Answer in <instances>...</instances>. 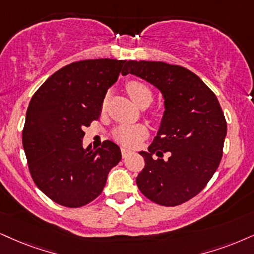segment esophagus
<instances>
[{
  "instance_id": "1",
  "label": "esophagus",
  "mask_w": 254,
  "mask_h": 254,
  "mask_svg": "<svg viewBox=\"0 0 254 254\" xmlns=\"http://www.w3.org/2000/svg\"><path fill=\"white\" fill-rule=\"evenodd\" d=\"M121 153H122V158H126L127 155L132 154V151H129V149L124 148V147H122V148H121Z\"/></svg>"
}]
</instances>
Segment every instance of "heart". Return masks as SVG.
Wrapping results in <instances>:
<instances>
[{"mask_svg": "<svg viewBox=\"0 0 254 254\" xmlns=\"http://www.w3.org/2000/svg\"><path fill=\"white\" fill-rule=\"evenodd\" d=\"M126 89L128 95L130 99L136 103L139 107L143 106H148L153 100V93L151 88L147 84L140 81H129L126 84ZM147 136V128L142 125H133V126H128V125H122L115 128L113 132V137L117 140L118 142L122 143L125 146L134 147L139 143L143 137Z\"/></svg>", "mask_w": 254, "mask_h": 254, "instance_id": "obj_1", "label": "heart"}]
</instances>
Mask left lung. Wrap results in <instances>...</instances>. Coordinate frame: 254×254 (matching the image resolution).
<instances>
[{
  "label": "left lung",
  "instance_id": "left-lung-1",
  "mask_svg": "<svg viewBox=\"0 0 254 254\" xmlns=\"http://www.w3.org/2000/svg\"><path fill=\"white\" fill-rule=\"evenodd\" d=\"M133 74L160 90L165 112L136 185L146 198L177 206L201 192L223 156L227 125L214 93L181 65L160 61H128L122 75ZM171 155L164 161L162 155ZM159 156L158 159L152 154Z\"/></svg>",
  "mask_w": 254,
  "mask_h": 254
}]
</instances>
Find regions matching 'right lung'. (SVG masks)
Segmentation results:
<instances>
[{
	"instance_id": "1",
	"label": "right lung",
	"mask_w": 254,
	"mask_h": 254,
	"mask_svg": "<svg viewBox=\"0 0 254 254\" xmlns=\"http://www.w3.org/2000/svg\"><path fill=\"white\" fill-rule=\"evenodd\" d=\"M126 60L95 59L59 69L36 90L28 106L22 142L36 186L70 208L101 194L109 171L121 160L120 147H82L83 128L98 120L108 88Z\"/></svg>"
}]
</instances>
